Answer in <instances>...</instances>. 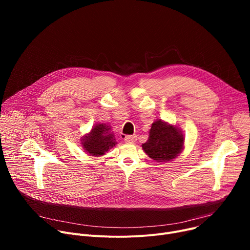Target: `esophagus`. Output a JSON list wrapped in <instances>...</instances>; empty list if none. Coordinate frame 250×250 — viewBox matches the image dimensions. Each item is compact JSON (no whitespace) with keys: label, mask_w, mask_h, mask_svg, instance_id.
Masks as SVG:
<instances>
[{"label":"esophagus","mask_w":250,"mask_h":250,"mask_svg":"<svg viewBox=\"0 0 250 250\" xmlns=\"http://www.w3.org/2000/svg\"><path fill=\"white\" fill-rule=\"evenodd\" d=\"M125 142L128 144H135L137 142V136H125Z\"/></svg>","instance_id":"1"}]
</instances>
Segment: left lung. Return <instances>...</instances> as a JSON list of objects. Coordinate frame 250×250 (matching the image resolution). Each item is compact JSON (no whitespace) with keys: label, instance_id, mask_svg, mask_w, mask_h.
I'll return each instance as SVG.
<instances>
[{"label":"left lung","instance_id":"1","mask_svg":"<svg viewBox=\"0 0 250 250\" xmlns=\"http://www.w3.org/2000/svg\"><path fill=\"white\" fill-rule=\"evenodd\" d=\"M183 142L180 129L158 120L152 124L149 139L142 147L153 160L166 162L176 158L183 149Z\"/></svg>","mask_w":250,"mask_h":250}]
</instances>
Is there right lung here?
<instances>
[{"label": "right lung", "mask_w": 250, "mask_h": 250, "mask_svg": "<svg viewBox=\"0 0 250 250\" xmlns=\"http://www.w3.org/2000/svg\"><path fill=\"white\" fill-rule=\"evenodd\" d=\"M110 126L105 124H97L91 132L82 139V146L91 156H102L115 146L113 134L109 132Z\"/></svg>", "instance_id": "1"}]
</instances>
